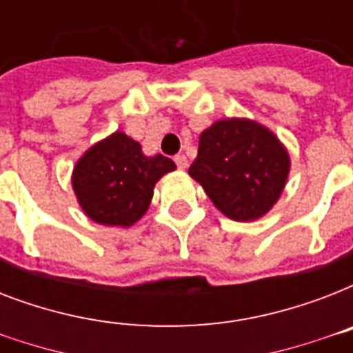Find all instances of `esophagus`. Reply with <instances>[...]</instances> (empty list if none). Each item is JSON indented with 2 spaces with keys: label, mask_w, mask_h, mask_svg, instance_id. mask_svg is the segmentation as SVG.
<instances>
[{
  "label": "esophagus",
  "mask_w": 353,
  "mask_h": 353,
  "mask_svg": "<svg viewBox=\"0 0 353 353\" xmlns=\"http://www.w3.org/2000/svg\"><path fill=\"white\" fill-rule=\"evenodd\" d=\"M174 161H176V165L179 170H185V168L188 166V159L185 157V155H176V157H174Z\"/></svg>",
  "instance_id": "esophagus-1"
}]
</instances>
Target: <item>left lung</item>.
I'll return each mask as SVG.
<instances>
[{
	"label": "left lung",
	"mask_w": 353,
	"mask_h": 353,
	"mask_svg": "<svg viewBox=\"0 0 353 353\" xmlns=\"http://www.w3.org/2000/svg\"><path fill=\"white\" fill-rule=\"evenodd\" d=\"M290 155L268 128L247 119L214 122L199 135L188 174L227 218L251 221L268 212L284 190Z\"/></svg>",
	"instance_id": "1"
}]
</instances>
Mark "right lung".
<instances>
[{
    "instance_id": "obj_1",
    "label": "right lung",
    "mask_w": 353,
    "mask_h": 353,
    "mask_svg": "<svg viewBox=\"0 0 353 353\" xmlns=\"http://www.w3.org/2000/svg\"><path fill=\"white\" fill-rule=\"evenodd\" d=\"M176 168L165 155L146 157L122 132L91 146L73 172L80 207L101 225L130 227L148 210L155 183Z\"/></svg>"
}]
</instances>
